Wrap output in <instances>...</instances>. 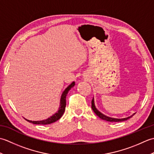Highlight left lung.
<instances>
[{"label":"left lung","mask_w":154,"mask_h":154,"mask_svg":"<svg viewBox=\"0 0 154 154\" xmlns=\"http://www.w3.org/2000/svg\"><path fill=\"white\" fill-rule=\"evenodd\" d=\"M91 108H92L94 112V113H95L97 115L99 116L100 119H103L104 120H106V121H109V122H122V121H124V120H126L128 119H129L130 118H131L133 115L130 116L129 117H127V118H125V119H113V118H110V117H108L105 115H104L103 114H102L101 112H100L99 110H98L97 109L95 106H94V99H93L92 101H91Z\"/></svg>","instance_id":"left-lung-1"}]
</instances>
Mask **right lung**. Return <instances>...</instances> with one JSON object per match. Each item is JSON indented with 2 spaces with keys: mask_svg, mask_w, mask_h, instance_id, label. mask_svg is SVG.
Masks as SVG:
<instances>
[{
  "mask_svg": "<svg viewBox=\"0 0 154 154\" xmlns=\"http://www.w3.org/2000/svg\"><path fill=\"white\" fill-rule=\"evenodd\" d=\"M75 85V82L72 83L70 85H69L65 90L63 91V93H62V95L61 97V100H60V106L59 108V110L57 112L54 114L53 116H51V117L48 118V119L44 120H41V121H32V120H29L27 119L26 120L28 122L34 124H43V125H45V124H50L53 122H55V121L58 120L60 118L63 116V114L64 113V111L65 109V106H66V96L67 94L68 93L69 91L72 87Z\"/></svg>",
  "mask_w": 154,
  "mask_h": 154,
  "instance_id": "1",
  "label": "right lung"
}]
</instances>
